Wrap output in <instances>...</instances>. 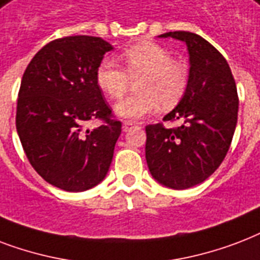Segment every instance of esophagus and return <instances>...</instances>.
I'll return each mask as SVG.
<instances>
[{"label":"esophagus","mask_w":260,"mask_h":260,"mask_svg":"<svg viewBox=\"0 0 260 260\" xmlns=\"http://www.w3.org/2000/svg\"><path fill=\"white\" fill-rule=\"evenodd\" d=\"M134 126H136V123H134V122H130V120H124L122 128H123V132H128V130L134 127Z\"/></svg>","instance_id":"1"}]
</instances>
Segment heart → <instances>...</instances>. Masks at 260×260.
Segmentation results:
<instances>
[{
	"label": "heart",
	"instance_id": "obj_1",
	"mask_svg": "<svg viewBox=\"0 0 260 260\" xmlns=\"http://www.w3.org/2000/svg\"><path fill=\"white\" fill-rule=\"evenodd\" d=\"M120 58L124 69L112 59H103L96 68V84L112 100H119L136 80V93L116 106L118 115L138 119L161 107H175L188 86V68L174 59L161 44L144 40L124 48Z\"/></svg>",
	"mask_w": 260,
	"mask_h": 260
}]
</instances>
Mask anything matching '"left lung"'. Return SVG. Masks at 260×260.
Returning a JSON list of instances; mask_svg holds the SVG:
<instances>
[{"label": "left lung", "mask_w": 260, "mask_h": 260, "mask_svg": "<svg viewBox=\"0 0 260 260\" xmlns=\"http://www.w3.org/2000/svg\"><path fill=\"white\" fill-rule=\"evenodd\" d=\"M186 42L190 80L178 107L162 120H180L168 128L148 124L145 156L152 176L175 190L206 180L226 156L237 123L236 82L222 54L197 34H162Z\"/></svg>", "instance_id": "1"}]
</instances>
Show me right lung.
Masks as SVG:
<instances>
[{
  "instance_id": "obj_1",
  "label": "right lung",
  "mask_w": 260,
  "mask_h": 260,
  "mask_svg": "<svg viewBox=\"0 0 260 260\" xmlns=\"http://www.w3.org/2000/svg\"><path fill=\"white\" fill-rule=\"evenodd\" d=\"M112 46L102 38L63 36L35 54L21 78L16 128L34 170L65 191H85L106 178L122 132L96 68ZM92 119L101 126L88 131Z\"/></svg>"
}]
</instances>
